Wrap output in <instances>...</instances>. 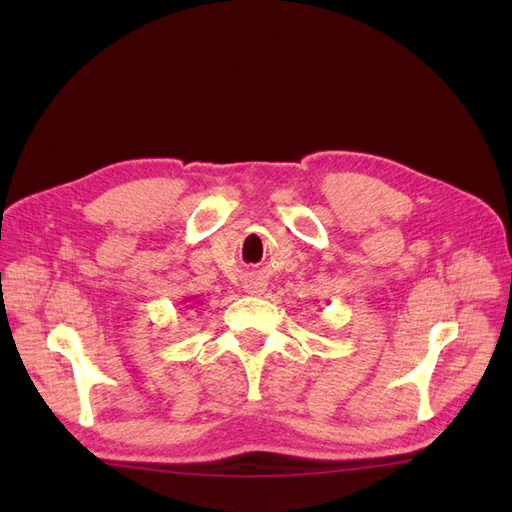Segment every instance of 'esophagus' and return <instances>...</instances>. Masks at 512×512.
<instances>
[{
    "mask_svg": "<svg viewBox=\"0 0 512 512\" xmlns=\"http://www.w3.org/2000/svg\"><path fill=\"white\" fill-rule=\"evenodd\" d=\"M245 292H247V294H262V292H265V286L256 284V282H250V284L245 286Z\"/></svg>",
    "mask_w": 512,
    "mask_h": 512,
    "instance_id": "34e87169",
    "label": "esophagus"
}]
</instances>
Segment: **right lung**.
I'll use <instances>...</instances> for the list:
<instances>
[{
	"label": "right lung",
	"mask_w": 512,
	"mask_h": 512,
	"mask_svg": "<svg viewBox=\"0 0 512 512\" xmlns=\"http://www.w3.org/2000/svg\"><path fill=\"white\" fill-rule=\"evenodd\" d=\"M185 303H188V301H185ZM190 307H192V305H190Z\"/></svg>",
	"instance_id": "add662e5"
}]
</instances>
